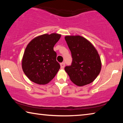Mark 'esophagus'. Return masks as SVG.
<instances>
[{"label": "esophagus", "mask_w": 123, "mask_h": 123, "mask_svg": "<svg viewBox=\"0 0 123 123\" xmlns=\"http://www.w3.org/2000/svg\"><path fill=\"white\" fill-rule=\"evenodd\" d=\"M60 66H61V69H63L64 67H65V63H64V62H62V63L60 64Z\"/></svg>", "instance_id": "esophagus-1"}]
</instances>
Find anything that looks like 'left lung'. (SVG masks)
I'll return each mask as SVG.
<instances>
[{
  "label": "left lung",
  "instance_id": "8db88e82",
  "mask_svg": "<svg viewBox=\"0 0 123 123\" xmlns=\"http://www.w3.org/2000/svg\"><path fill=\"white\" fill-rule=\"evenodd\" d=\"M65 40L72 54L71 66L64 68L70 79L78 86L92 82L100 72L101 62L93 44L80 36H66Z\"/></svg>",
  "mask_w": 123,
  "mask_h": 123
}]
</instances>
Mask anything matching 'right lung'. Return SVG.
I'll return each mask as SVG.
<instances>
[{
    "instance_id": "1",
    "label": "right lung",
    "mask_w": 123,
    "mask_h": 123,
    "mask_svg": "<svg viewBox=\"0 0 123 123\" xmlns=\"http://www.w3.org/2000/svg\"><path fill=\"white\" fill-rule=\"evenodd\" d=\"M61 35L56 33L37 36L29 42L22 59V69L29 80L45 85L53 79L60 68L54 47Z\"/></svg>"
}]
</instances>
